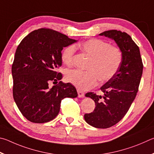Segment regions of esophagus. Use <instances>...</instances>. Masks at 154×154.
<instances>
[{"mask_svg":"<svg viewBox=\"0 0 154 154\" xmlns=\"http://www.w3.org/2000/svg\"><path fill=\"white\" fill-rule=\"evenodd\" d=\"M78 96H79V97L80 98H82L85 97V93L83 92V91H81L80 90H78Z\"/></svg>","mask_w":154,"mask_h":154,"instance_id":"34e87169","label":"esophagus"}]
</instances>
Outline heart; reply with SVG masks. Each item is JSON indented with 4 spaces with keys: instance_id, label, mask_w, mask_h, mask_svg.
Returning a JSON list of instances; mask_svg holds the SVG:
<instances>
[{
    "instance_id": "b5f03b06",
    "label": "heart",
    "mask_w": 154,
    "mask_h": 154,
    "mask_svg": "<svg viewBox=\"0 0 154 154\" xmlns=\"http://www.w3.org/2000/svg\"><path fill=\"white\" fill-rule=\"evenodd\" d=\"M78 47L89 57V60L87 71L69 69L66 72V80L74 87L80 90H88L95 87L98 80L109 81L117 74L123 61L122 51L119 47L97 38L86 40ZM74 54V46L66 47L62 53V61L67 66H71Z\"/></svg>"
}]
</instances>
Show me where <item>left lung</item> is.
I'll return each mask as SVG.
<instances>
[{"label":"left lung","instance_id":"1","mask_svg":"<svg viewBox=\"0 0 154 154\" xmlns=\"http://www.w3.org/2000/svg\"><path fill=\"white\" fill-rule=\"evenodd\" d=\"M99 35L114 40L123 53L117 74L101 87L103 96L93 92L85 95L96 106L93 112L85 114V121L93 127L107 128L120 122L128 111L138 92L143 64L139 47L126 32L112 29Z\"/></svg>","mask_w":154,"mask_h":154}]
</instances>
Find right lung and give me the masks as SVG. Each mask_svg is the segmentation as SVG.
<instances>
[{"instance_id": "right-lung-1", "label": "right lung", "mask_w": 154, "mask_h": 154, "mask_svg": "<svg viewBox=\"0 0 154 154\" xmlns=\"http://www.w3.org/2000/svg\"><path fill=\"white\" fill-rule=\"evenodd\" d=\"M75 42L52 29L40 28L27 35L18 45L11 69L13 95L27 120L49 122L58 115L62 99L78 96L70 83L60 81L49 87L50 82L63 78L57 72L62 65L61 51Z\"/></svg>"}]
</instances>
